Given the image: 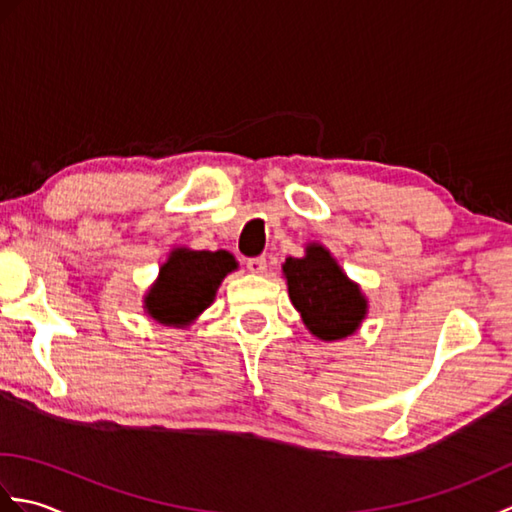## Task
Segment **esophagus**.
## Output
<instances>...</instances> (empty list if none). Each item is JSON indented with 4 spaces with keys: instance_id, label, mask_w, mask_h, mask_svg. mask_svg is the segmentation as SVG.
Here are the masks:
<instances>
[{
    "instance_id": "obj_1",
    "label": "esophagus",
    "mask_w": 512,
    "mask_h": 512,
    "mask_svg": "<svg viewBox=\"0 0 512 512\" xmlns=\"http://www.w3.org/2000/svg\"><path fill=\"white\" fill-rule=\"evenodd\" d=\"M246 268L250 270V273L262 275L264 270H266V257H264V255H259V257H248V259H246Z\"/></svg>"
}]
</instances>
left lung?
<instances>
[{"instance_id": "obj_1", "label": "left lung", "mask_w": 512, "mask_h": 512, "mask_svg": "<svg viewBox=\"0 0 512 512\" xmlns=\"http://www.w3.org/2000/svg\"><path fill=\"white\" fill-rule=\"evenodd\" d=\"M284 275L292 306L319 339H343L363 321L367 301L323 246H308L306 257H288Z\"/></svg>"}]
</instances>
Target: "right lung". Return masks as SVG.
I'll use <instances>...</instances> for the list:
<instances>
[{"mask_svg":"<svg viewBox=\"0 0 512 512\" xmlns=\"http://www.w3.org/2000/svg\"><path fill=\"white\" fill-rule=\"evenodd\" d=\"M235 268V257L226 250H173L145 299L147 312L160 323H189L211 306L217 286Z\"/></svg>","mask_w":512,"mask_h":512,"instance_id":"1","label":"right lung"}]
</instances>
